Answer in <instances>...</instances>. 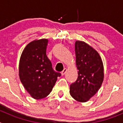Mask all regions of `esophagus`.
<instances>
[{
	"label": "esophagus",
	"mask_w": 123,
	"mask_h": 123,
	"mask_svg": "<svg viewBox=\"0 0 123 123\" xmlns=\"http://www.w3.org/2000/svg\"><path fill=\"white\" fill-rule=\"evenodd\" d=\"M67 69H66V68H64L63 70V71L61 72V74H62V75L63 76V75L65 74L66 73V72H67Z\"/></svg>",
	"instance_id": "1"
}]
</instances>
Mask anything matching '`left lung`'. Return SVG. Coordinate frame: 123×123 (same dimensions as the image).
Wrapping results in <instances>:
<instances>
[{"label": "left lung", "instance_id": "1", "mask_svg": "<svg viewBox=\"0 0 123 123\" xmlns=\"http://www.w3.org/2000/svg\"><path fill=\"white\" fill-rule=\"evenodd\" d=\"M78 79L70 85L74 99L86 102L96 94L104 81V65L98 53L82 41L75 42Z\"/></svg>", "mask_w": 123, "mask_h": 123}]
</instances>
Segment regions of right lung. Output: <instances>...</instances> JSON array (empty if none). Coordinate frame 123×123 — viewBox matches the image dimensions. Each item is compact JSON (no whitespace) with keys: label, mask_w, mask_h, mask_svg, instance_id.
<instances>
[{"label":"right lung","mask_w":123,"mask_h":123,"mask_svg":"<svg viewBox=\"0 0 123 123\" xmlns=\"http://www.w3.org/2000/svg\"><path fill=\"white\" fill-rule=\"evenodd\" d=\"M48 40H35L23 50L19 64L21 83L32 98L41 99L50 93L60 73L53 69L46 55Z\"/></svg>","instance_id":"obj_1"}]
</instances>
